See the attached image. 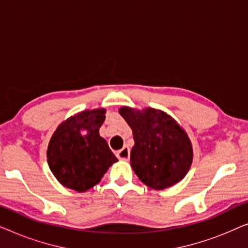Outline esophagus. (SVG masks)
I'll return each instance as SVG.
<instances>
[{
	"mask_svg": "<svg viewBox=\"0 0 248 248\" xmlns=\"http://www.w3.org/2000/svg\"><path fill=\"white\" fill-rule=\"evenodd\" d=\"M116 155L120 160L128 161L130 160V149H128L127 147H124L123 149H121V150H118L116 152Z\"/></svg>",
	"mask_w": 248,
	"mask_h": 248,
	"instance_id": "34e87169",
	"label": "esophagus"
}]
</instances>
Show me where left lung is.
<instances>
[{
	"label": "left lung",
	"instance_id": "obj_1",
	"mask_svg": "<svg viewBox=\"0 0 248 248\" xmlns=\"http://www.w3.org/2000/svg\"><path fill=\"white\" fill-rule=\"evenodd\" d=\"M133 132L131 166L139 179L154 189H164L182 181L193 160L188 135L174 118L155 108H120Z\"/></svg>",
	"mask_w": 248,
	"mask_h": 248
}]
</instances>
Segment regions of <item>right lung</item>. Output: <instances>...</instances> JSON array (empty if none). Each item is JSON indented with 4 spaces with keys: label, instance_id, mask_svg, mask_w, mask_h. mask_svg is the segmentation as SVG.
I'll return each mask as SVG.
<instances>
[{
    "label": "right lung",
    "instance_id": "obj_1",
    "mask_svg": "<svg viewBox=\"0 0 248 248\" xmlns=\"http://www.w3.org/2000/svg\"><path fill=\"white\" fill-rule=\"evenodd\" d=\"M106 109L83 110L59 125L47 149V162L63 186L86 192L100 182L117 158L99 135Z\"/></svg>",
    "mask_w": 248,
    "mask_h": 248
}]
</instances>
